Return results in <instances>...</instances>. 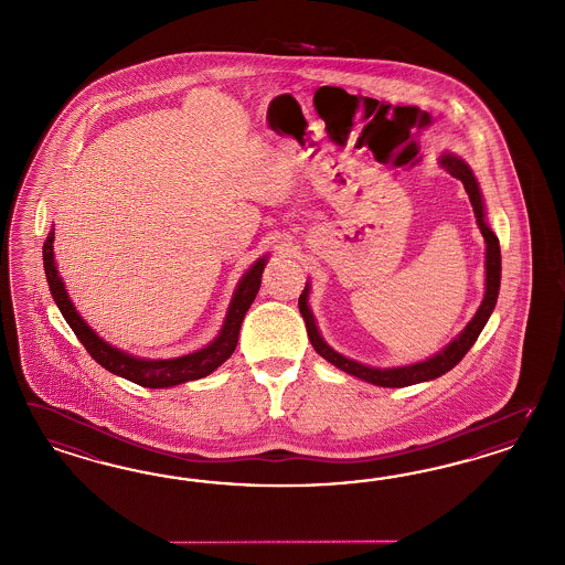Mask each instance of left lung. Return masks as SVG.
Segmentation results:
<instances>
[{"instance_id": "8db88e82", "label": "left lung", "mask_w": 565, "mask_h": 565, "mask_svg": "<svg viewBox=\"0 0 565 565\" xmlns=\"http://www.w3.org/2000/svg\"><path fill=\"white\" fill-rule=\"evenodd\" d=\"M440 166L459 181L463 182L466 193L470 195V203L473 207V216L478 222V228L487 243V291L484 299L480 303V308L476 311L470 324L461 330V334L456 341H451L443 351H438L437 355H433L426 362L418 364L401 365V367H370V365L360 364L355 360H349L345 355L337 353L327 341L320 337L313 313L308 306V295H310V285H306L303 292L299 295V311L306 320L308 328V337H310L311 345L316 349L318 355H322L327 362L337 365L339 370H343L347 374L362 379L365 383L376 384V386H388V388H401V386H409V384L426 383V381H435L438 376H443L445 372H449L451 367H456L463 355L470 351V347L476 343L478 334L482 332L484 324L489 322L497 297H499V287H501V249H499V238L492 233L484 218V203L482 195L478 189V182L473 179L472 168L466 164L461 158H457L454 153H443L440 156Z\"/></svg>"}]
</instances>
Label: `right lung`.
Returning a JSON list of instances; mask_svg holds the SVG:
<instances>
[{"label": "right lung", "instance_id": "right-lung-1", "mask_svg": "<svg viewBox=\"0 0 565 565\" xmlns=\"http://www.w3.org/2000/svg\"><path fill=\"white\" fill-rule=\"evenodd\" d=\"M54 231L43 243V268L47 276V285L54 297L55 306L62 311L64 320L68 327L73 328L76 339L83 343V347L89 351L93 360L102 367L109 370L116 376H122L130 383L149 386V388H166L174 384L186 383V381H198L207 374H212L218 365L224 364L238 341V330L243 324V318L247 310L254 303L255 295L259 291L262 285V273L266 266V255L259 257L254 266L245 273V276L238 280L237 291L233 295V301L228 306L226 320L220 328V334L200 351H193L189 355L172 358V360H141L130 353H125L116 347L108 345L104 339H99L92 327L78 316L74 310L73 301L66 292V287L57 274L54 262Z\"/></svg>", "mask_w": 565, "mask_h": 565}]
</instances>
